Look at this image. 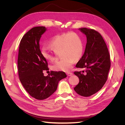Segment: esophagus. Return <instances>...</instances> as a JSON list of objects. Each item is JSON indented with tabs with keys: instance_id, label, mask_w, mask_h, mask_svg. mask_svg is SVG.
Segmentation results:
<instances>
[{
	"instance_id": "esophagus-1",
	"label": "esophagus",
	"mask_w": 125,
	"mask_h": 125,
	"mask_svg": "<svg viewBox=\"0 0 125 125\" xmlns=\"http://www.w3.org/2000/svg\"><path fill=\"white\" fill-rule=\"evenodd\" d=\"M66 74H67V75L68 77L71 76V75H72L73 74V73H67Z\"/></svg>"
}]
</instances>
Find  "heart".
Segmentation results:
<instances>
[{
    "instance_id": "heart-1",
    "label": "heart",
    "mask_w": 125,
    "mask_h": 125,
    "mask_svg": "<svg viewBox=\"0 0 125 125\" xmlns=\"http://www.w3.org/2000/svg\"><path fill=\"white\" fill-rule=\"evenodd\" d=\"M49 46L53 51L54 54L48 52L46 48L41 50L43 57L47 60L55 59V55L60 52L62 58L52 66V70L68 71L71 68L74 59L81 58L83 52V44L81 37L74 32L62 33L55 35L49 43Z\"/></svg>"
}]
</instances>
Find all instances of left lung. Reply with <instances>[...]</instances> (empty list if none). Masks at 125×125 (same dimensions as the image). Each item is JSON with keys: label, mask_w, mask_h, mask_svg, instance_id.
<instances>
[{"label": "left lung", "mask_w": 125, "mask_h": 125, "mask_svg": "<svg viewBox=\"0 0 125 125\" xmlns=\"http://www.w3.org/2000/svg\"><path fill=\"white\" fill-rule=\"evenodd\" d=\"M79 29L86 35L87 42L84 54L75 67L85 71L74 72L79 79L74 90L79 95L88 97L100 91L106 82L111 67L110 55L100 33L86 28Z\"/></svg>", "instance_id": "8db88e82"}]
</instances>
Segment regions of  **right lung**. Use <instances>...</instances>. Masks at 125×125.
<instances>
[{
  "label": "right lung",
  "instance_id": "right-lung-1",
  "mask_svg": "<svg viewBox=\"0 0 125 125\" xmlns=\"http://www.w3.org/2000/svg\"><path fill=\"white\" fill-rule=\"evenodd\" d=\"M45 26L32 28L22 37L19 48L18 68L22 85L32 97L39 100L47 99L57 90L58 82L67 77L63 71H52L47 76L48 63L42 54L40 40L46 31Z\"/></svg>",
  "mask_w": 125,
  "mask_h": 125
}]
</instances>
